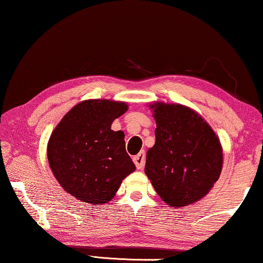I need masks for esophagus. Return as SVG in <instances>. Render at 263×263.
<instances>
[{"instance_id":"34e87169","label":"esophagus","mask_w":263,"mask_h":263,"mask_svg":"<svg viewBox=\"0 0 263 263\" xmlns=\"http://www.w3.org/2000/svg\"><path fill=\"white\" fill-rule=\"evenodd\" d=\"M133 160H134V164L136 165V168H138V170H142L143 165H145V161H146L145 152H140L138 156L133 158Z\"/></svg>"}]
</instances>
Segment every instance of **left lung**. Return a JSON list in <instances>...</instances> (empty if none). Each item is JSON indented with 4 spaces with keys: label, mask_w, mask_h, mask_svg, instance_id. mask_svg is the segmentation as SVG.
Wrapping results in <instances>:
<instances>
[{
    "label": "left lung",
    "mask_w": 263,
    "mask_h": 263,
    "mask_svg": "<svg viewBox=\"0 0 263 263\" xmlns=\"http://www.w3.org/2000/svg\"><path fill=\"white\" fill-rule=\"evenodd\" d=\"M156 143L148 149L145 172L163 201L183 207L196 202L218 181L222 149L207 122L179 104L154 103Z\"/></svg>",
    "instance_id": "8db88e82"
}]
</instances>
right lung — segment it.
I'll return each instance as SVG.
<instances>
[{
    "label": "right lung",
    "mask_w": 263,
    "mask_h": 263,
    "mask_svg": "<svg viewBox=\"0 0 263 263\" xmlns=\"http://www.w3.org/2000/svg\"><path fill=\"white\" fill-rule=\"evenodd\" d=\"M128 110L125 103L85 100L75 105L50 136L48 159L67 193L86 203H107L135 171L125 151L124 133L111 124Z\"/></svg>",
    "instance_id": "1"
}]
</instances>
